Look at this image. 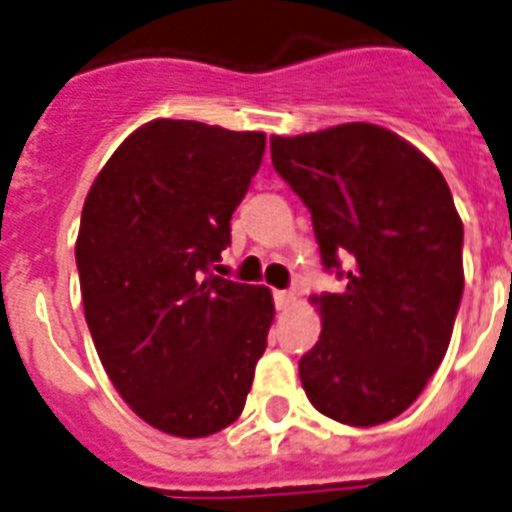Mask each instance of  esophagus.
Wrapping results in <instances>:
<instances>
[{
  "label": "esophagus",
  "instance_id": "34e87169",
  "mask_svg": "<svg viewBox=\"0 0 512 512\" xmlns=\"http://www.w3.org/2000/svg\"><path fill=\"white\" fill-rule=\"evenodd\" d=\"M273 299H276L278 310H289L294 305V294L292 292H273Z\"/></svg>",
  "mask_w": 512,
  "mask_h": 512
}]
</instances>
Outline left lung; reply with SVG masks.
I'll return each instance as SVG.
<instances>
[{
  "instance_id": "1",
  "label": "left lung",
  "mask_w": 512,
  "mask_h": 512,
  "mask_svg": "<svg viewBox=\"0 0 512 512\" xmlns=\"http://www.w3.org/2000/svg\"><path fill=\"white\" fill-rule=\"evenodd\" d=\"M273 168L313 215L321 260H351L342 294L310 297L321 339L299 360L315 410L378 426L418 400L463 297V220L434 162L373 123L270 136Z\"/></svg>"
}]
</instances>
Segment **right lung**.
<instances>
[{"label": "right lung", "instance_id": "1", "mask_svg": "<svg viewBox=\"0 0 512 512\" xmlns=\"http://www.w3.org/2000/svg\"><path fill=\"white\" fill-rule=\"evenodd\" d=\"M263 152V131L152 120L83 202L76 265L91 339L128 407L170 436L231 426L268 344V286L210 270Z\"/></svg>", "mask_w": 512, "mask_h": 512}]
</instances>
